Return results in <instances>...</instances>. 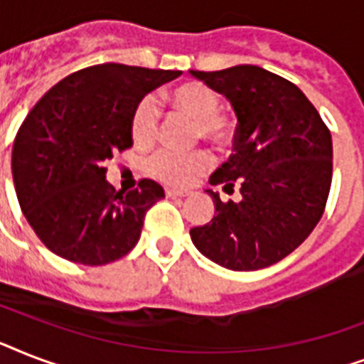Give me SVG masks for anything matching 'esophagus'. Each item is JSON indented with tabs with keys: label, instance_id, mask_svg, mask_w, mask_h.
<instances>
[{
	"label": "esophagus",
	"instance_id": "esophagus-1",
	"mask_svg": "<svg viewBox=\"0 0 364 364\" xmlns=\"http://www.w3.org/2000/svg\"><path fill=\"white\" fill-rule=\"evenodd\" d=\"M166 196H170V198H183V196H187L181 191H173V188H166Z\"/></svg>",
	"mask_w": 364,
	"mask_h": 364
}]
</instances>
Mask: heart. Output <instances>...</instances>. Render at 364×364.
<instances>
[{
  "instance_id": "b5f03b06",
  "label": "heart",
  "mask_w": 364,
  "mask_h": 364,
  "mask_svg": "<svg viewBox=\"0 0 364 364\" xmlns=\"http://www.w3.org/2000/svg\"><path fill=\"white\" fill-rule=\"evenodd\" d=\"M166 104L194 121V141L204 139L219 151H227L236 141L238 126L228 111L221 109L219 94L205 82L185 81L168 90ZM132 139L139 147L153 145L159 134V111L151 98L139 100L130 115ZM211 156L198 149L193 153L160 151L149 160V173L168 187L185 188L210 170Z\"/></svg>"
}]
</instances>
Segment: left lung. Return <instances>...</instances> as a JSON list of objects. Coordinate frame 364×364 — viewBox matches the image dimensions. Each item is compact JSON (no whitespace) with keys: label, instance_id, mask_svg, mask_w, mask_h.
<instances>
[{"label":"left lung","instance_id":"left-lung-1","mask_svg":"<svg viewBox=\"0 0 364 364\" xmlns=\"http://www.w3.org/2000/svg\"><path fill=\"white\" fill-rule=\"evenodd\" d=\"M225 94L238 117L234 153L211 173V185L240 202H215V217L191 230L194 245L228 270L276 264L304 242L321 219L333 181V137L302 90L259 65L191 71Z\"/></svg>","mask_w":364,"mask_h":364}]
</instances>
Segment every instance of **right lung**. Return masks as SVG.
Segmentation results:
<instances>
[{"instance_id": "add662e5", "label": "right lung", "mask_w": 364, "mask_h": 364, "mask_svg": "<svg viewBox=\"0 0 364 364\" xmlns=\"http://www.w3.org/2000/svg\"><path fill=\"white\" fill-rule=\"evenodd\" d=\"M181 71L98 64L71 73L37 102L13 145V179L22 213L53 253L102 266L130 253L159 183L134 191L105 181V162L134 145L130 115L153 88Z\"/></svg>"}]
</instances>
